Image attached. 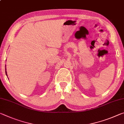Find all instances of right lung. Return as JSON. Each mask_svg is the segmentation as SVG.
<instances>
[{
  "mask_svg": "<svg viewBox=\"0 0 124 124\" xmlns=\"http://www.w3.org/2000/svg\"><path fill=\"white\" fill-rule=\"evenodd\" d=\"M5 70H6V68H5ZM5 73H6V75H7V71L5 70Z\"/></svg>",
  "mask_w": 124,
  "mask_h": 124,
  "instance_id": "add662e5",
  "label": "right lung"
}]
</instances>
